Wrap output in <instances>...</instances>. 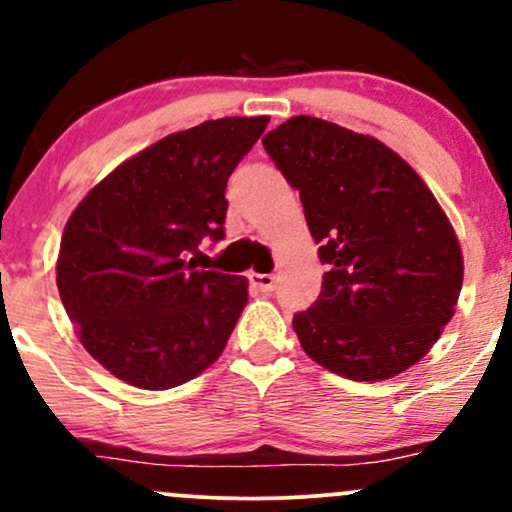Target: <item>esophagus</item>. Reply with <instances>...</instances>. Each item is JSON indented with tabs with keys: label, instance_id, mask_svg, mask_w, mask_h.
<instances>
[{
	"label": "esophagus",
	"instance_id": "esophagus-1",
	"mask_svg": "<svg viewBox=\"0 0 512 512\" xmlns=\"http://www.w3.org/2000/svg\"><path fill=\"white\" fill-rule=\"evenodd\" d=\"M250 284L257 286V289H260L262 293H269V291H274L276 276L274 274H257V272H252L250 274Z\"/></svg>",
	"mask_w": 512,
	"mask_h": 512
}]
</instances>
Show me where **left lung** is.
Segmentation results:
<instances>
[{
	"label": "left lung",
	"mask_w": 512,
	"mask_h": 512,
	"mask_svg": "<svg viewBox=\"0 0 512 512\" xmlns=\"http://www.w3.org/2000/svg\"><path fill=\"white\" fill-rule=\"evenodd\" d=\"M264 149L303 202L322 291L293 330L303 351L349 380L414 366L455 315L462 250L426 182L378 139L296 115Z\"/></svg>",
	"instance_id": "obj_1"
}]
</instances>
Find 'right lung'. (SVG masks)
<instances>
[{
	"label": "right lung",
	"instance_id": "add662e5",
	"mask_svg": "<svg viewBox=\"0 0 512 512\" xmlns=\"http://www.w3.org/2000/svg\"><path fill=\"white\" fill-rule=\"evenodd\" d=\"M269 117H221L120 163L64 226L57 289L84 349L115 378L168 390L209 368L248 303V279L195 269L223 238L226 182Z\"/></svg>",
	"mask_w": 512,
	"mask_h": 512
}]
</instances>
